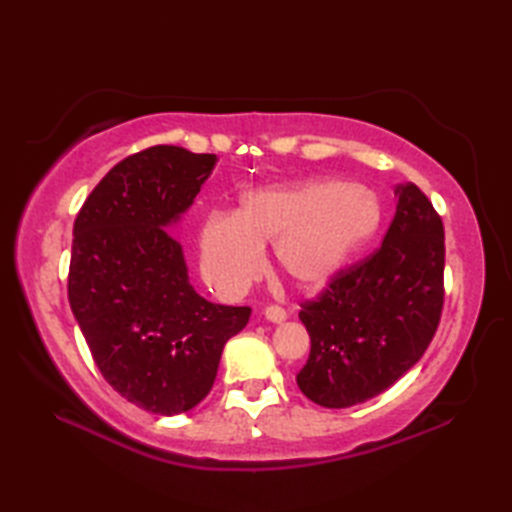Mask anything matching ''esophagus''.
<instances>
[{
	"mask_svg": "<svg viewBox=\"0 0 512 512\" xmlns=\"http://www.w3.org/2000/svg\"><path fill=\"white\" fill-rule=\"evenodd\" d=\"M264 317L273 323H284L288 319V312L281 306H266Z\"/></svg>",
	"mask_w": 512,
	"mask_h": 512,
	"instance_id": "1",
	"label": "esophagus"
}]
</instances>
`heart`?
<instances>
[{
  "mask_svg": "<svg viewBox=\"0 0 512 512\" xmlns=\"http://www.w3.org/2000/svg\"><path fill=\"white\" fill-rule=\"evenodd\" d=\"M383 209L354 182H303L246 193L233 215L206 217L202 268L213 284L239 295L264 268L273 244L277 268L299 288L330 281L376 233Z\"/></svg>",
  "mask_w": 512,
  "mask_h": 512,
  "instance_id": "heart-1",
  "label": "heart"
}]
</instances>
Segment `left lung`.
<instances>
[{
    "label": "left lung",
    "instance_id": "left-lung-1",
    "mask_svg": "<svg viewBox=\"0 0 512 512\" xmlns=\"http://www.w3.org/2000/svg\"><path fill=\"white\" fill-rule=\"evenodd\" d=\"M396 195L383 244L299 303L312 347L297 383L321 407L343 409L383 394L420 361L440 325L442 217L413 182L398 184Z\"/></svg>",
    "mask_w": 512,
    "mask_h": 512
}]
</instances>
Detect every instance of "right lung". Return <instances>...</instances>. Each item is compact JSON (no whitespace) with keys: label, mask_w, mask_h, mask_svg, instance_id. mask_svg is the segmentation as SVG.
Wrapping results in <instances>:
<instances>
[{"label":"right lung","mask_w":512,"mask_h":512,"mask_svg":"<svg viewBox=\"0 0 512 512\" xmlns=\"http://www.w3.org/2000/svg\"><path fill=\"white\" fill-rule=\"evenodd\" d=\"M215 162L147 147L107 171L74 220L68 299L94 363L125 400L160 416L206 398L226 341L253 312L202 299L169 231Z\"/></svg>","instance_id":"1"}]
</instances>
